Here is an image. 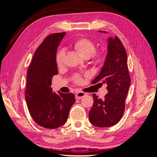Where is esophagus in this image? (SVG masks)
Listing matches in <instances>:
<instances>
[{"instance_id": "esophagus-1", "label": "esophagus", "mask_w": 157, "mask_h": 157, "mask_svg": "<svg viewBox=\"0 0 157 157\" xmlns=\"http://www.w3.org/2000/svg\"><path fill=\"white\" fill-rule=\"evenodd\" d=\"M85 96H86V94L82 92H79L77 94H76L75 98L77 99H81L82 98H83Z\"/></svg>"}]
</instances>
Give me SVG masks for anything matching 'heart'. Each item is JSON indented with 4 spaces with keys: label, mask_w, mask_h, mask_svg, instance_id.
Returning <instances> with one entry per match:
<instances>
[{
    "label": "heart",
    "mask_w": 157,
    "mask_h": 157,
    "mask_svg": "<svg viewBox=\"0 0 157 157\" xmlns=\"http://www.w3.org/2000/svg\"><path fill=\"white\" fill-rule=\"evenodd\" d=\"M74 50L77 53L84 59H88L94 53L96 50V46L94 42L87 39H80L76 41L73 45ZM65 58V52L63 51L59 52L56 56V64L58 67H61L63 64ZM105 58L103 52L98 53L94 58V62L96 64H101ZM77 82L80 81V78H77Z\"/></svg>",
    "instance_id": "b5f03b06"
}]
</instances>
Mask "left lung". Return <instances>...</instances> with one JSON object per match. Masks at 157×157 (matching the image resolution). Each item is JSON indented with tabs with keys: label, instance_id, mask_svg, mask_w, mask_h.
Masks as SVG:
<instances>
[{
	"label": "left lung",
	"instance_id": "left-lung-1",
	"mask_svg": "<svg viewBox=\"0 0 157 157\" xmlns=\"http://www.w3.org/2000/svg\"><path fill=\"white\" fill-rule=\"evenodd\" d=\"M107 33L106 31H99ZM107 54L99 75L92 84L107 85L108 93L105 98L93 94L94 104L89 112V120L97 127L115 125L124 114L125 99L130 84L127 65V54L121 41L115 36L107 39Z\"/></svg>",
	"mask_w": 157,
	"mask_h": 157
}]
</instances>
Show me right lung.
Returning a JSON list of instances; mask_svg holds the SVG:
<instances>
[{
	"mask_svg": "<svg viewBox=\"0 0 157 157\" xmlns=\"http://www.w3.org/2000/svg\"><path fill=\"white\" fill-rule=\"evenodd\" d=\"M65 33L47 36L35 51L27 73L25 100L33 120L39 126L55 129L65 124L75 102L72 93L53 92V76L58 75L57 49Z\"/></svg>",
	"mask_w": 157,
	"mask_h": 157,
	"instance_id": "right-lung-1",
	"label": "right lung"
}]
</instances>
